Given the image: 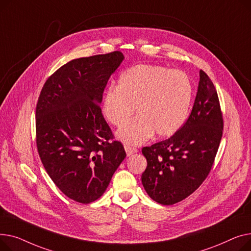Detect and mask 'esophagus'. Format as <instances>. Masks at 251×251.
<instances>
[{
	"mask_svg": "<svg viewBox=\"0 0 251 251\" xmlns=\"http://www.w3.org/2000/svg\"><path fill=\"white\" fill-rule=\"evenodd\" d=\"M125 150L126 152V155L127 156H130L132 154H135L138 152V149L135 148V147H131V146H128V145H125Z\"/></svg>",
	"mask_w": 251,
	"mask_h": 251,
	"instance_id": "esophagus-1",
	"label": "esophagus"
}]
</instances>
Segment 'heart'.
I'll return each instance as SVG.
<instances>
[{"label": "heart", "mask_w": 251, "mask_h": 251, "mask_svg": "<svg viewBox=\"0 0 251 251\" xmlns=\"http://www.w3.org/2000/svg\"><path fill=\"white\" fill-rule=\"evenodd\" d=\"M193 84L185 73L156 65H136L122 73L119 85L108 87L102 112L113 126H121L135 111L139 113L117 137L139 145L155 132L159 138L174 135L185 123L193 99Z\"/></svg>", "instance_id": "b5f03b06"}]
</instances>
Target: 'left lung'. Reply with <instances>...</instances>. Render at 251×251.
I'll return each instance as SVG.
<instances>
[{"mask_svg":"<svg viewBox=\"0 0 251 251\" xmlns=\"http://www.w3.org/2000/svg\"><path fill=\"white\" fill-rule=\"evenodd\" d=\"M224 122L216 88L202 70L193 109L169 139L144 147L147 168L142 183L161 204L181 201L209 175L223 135Z\"/></svg>","mask_w":251,"mask_h":251,"instance_id":"obj_1","label":"left lung"}]
</instances>
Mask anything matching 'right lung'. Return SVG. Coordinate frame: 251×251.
I'll list each match as a JSON object with an SVG mask.
<instances>
[{
    "label": "right lung",
    "instance_id": "right-lung-1",
    "mask_svg": "<svg viewBox=\"0 0 251 251\" xmlns=\"http://www.w3.org/2000/svg\"><path fill=\"white\" fill-rule=\"evenodd\" d=\"M123 61L121 51L73 60L47 80L38 97L40 160L54 184L81 203L104 194L126 156L100 108L108 79Z\"/></svg>",
    "mask_w": 251,
    "mask_h": 251
}]
</instances>
